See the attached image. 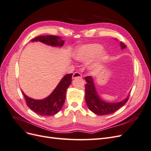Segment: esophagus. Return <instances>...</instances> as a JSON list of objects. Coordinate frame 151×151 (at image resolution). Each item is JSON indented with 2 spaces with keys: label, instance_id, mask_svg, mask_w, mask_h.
<instances>
[{
  "label": "esophagus",
  "instance_id": "obj_1",
  "mask_svg": "<svg viewBox=\"0 0 151 151\" xmlns=\"http://www.w3.org/2000/svg\"><path fill=\"white\" fill-rule=\"evenodd\" d=\"M82 77V74L81 73L78 72H74V74L72 76V79H76V78H81Z\"/></svg>",
  "mask_w": 151,
  "mask_h": 151
}]
</instances>
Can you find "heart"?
I'll return each mask as SVG.
<instances>
[{
    "mask_svg": "<svg viewBox=\"0 0 151 151\" xmlns=\"http://www.w3.org/2000/svg\"><path fill=\"white\" fill-rule=\"evenodd\" d=\"M103 49L102 45L96 43L83 45L75 50L73 57L75 60L83 63L88 62L94 58L89 63L88 67L91 71L97 72L108 59L107 53L102 51Z\"/></svg>",
    "mask_w": 151,
    "mask_h": 151,
    "instance_id": "heart-1",
    "label": "heart"
}]
</instances>
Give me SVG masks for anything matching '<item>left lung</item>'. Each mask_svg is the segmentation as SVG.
<instances>
[{"instance_id": "1", "label": "left lung", "mask_w": 151, "mask_h": 151, "mask_svg": "<svg viewBox=\"0 0 151 151\" xmlns=\"http://www.w3.org/2000/svg\"><path fill=\"white\" fill-rule=\"evenodd\" d=\"M116 40V39H115ZM122 50L126 48V45L120 42ZM85 81L87 84L85 86V100L90 110L97 115H106L117 111L127 102L130 93L127 96L121 101L106 102L98 94L92 76L86 77Z\"/></svg>"}]
</instances>
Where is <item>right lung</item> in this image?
I'll return each mask as SVG.
<instances>
[{"label":"right lung","mask_w":151,"mask_h":151,"mask_svg":"<svg viewBox=\"0 0 151 151\" xmlns=\"http://www.w3.org/2000/svg\"><path fill=\"white\" fill-rule=\"evenodd\" d=\"M31 42H42L53 47H62L65 41L60 36L47 35L40 36L33 39ZM72 74H67L59 82L55 88L47 98L35 99L28 97L23 91L24 98L28 106L36 113L42 116H52L61 110L65 102L67 89L71 84Z\"/></svg>","instance_id":"right-lung-1"}]
</instances>
